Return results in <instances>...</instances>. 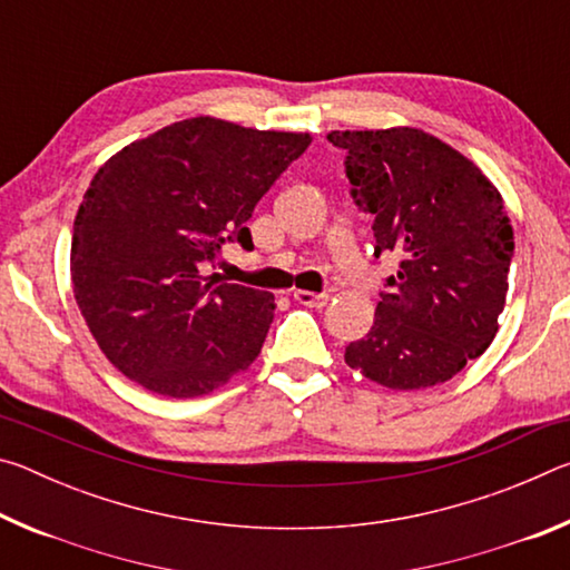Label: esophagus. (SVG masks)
<instances>
[{"label":"esophagus","mask_w":570,"mask_h":570,"mask_svg":"<svg viewBox=\"0 0 570 570\" xmlns=\"http://www.w3.org/2000/svg\"><path fill=\"white\" fill-rule=\"evenodd\" d=\"M294 298L298 304H306V306H326V302H330V294H326V292H322V294L294 292Z\"/></svg>","instance_id":"34e87169"}]
</instances>
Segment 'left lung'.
Instances as JSON below:
<instances>
[{"instance_id":"obj_1","label":"left lung","mask_w":570,"mask_h":570,"mask_svg":"<svg viewBox=\"0 0 570 570\" xmlns=\"http://www.w3.org/2000/svg\"><path fill=\"white\" fill-rule=\"evenodd\" d=\"M326 140L346 153L374 256L400 258L346 364L390 390L448 382L498 334L515 248L503 198L475 163L417 128L334 130Z\"/></svg>"}]
</instances>
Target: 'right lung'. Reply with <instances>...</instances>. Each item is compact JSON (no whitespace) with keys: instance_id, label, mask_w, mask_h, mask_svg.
Wrapping results in <instances>:
<instances>
[{"instance_id":"1","label":"right lung","mask_w":570,"mask_h":570,"mask_svg":"<svg viewBox=\"0 0 570 570\" xmlns=\"http://www.w3.org/2000/svg\"><path fill=\"white\" fill-rule=\"evenodd\" d=\"M306 132L190 118L130 142L95 173L72 228V292L112 366L163 397H200L262 352L274 296L224 284L226 244L308 148Z\"/></svg>"}]
</instances>
